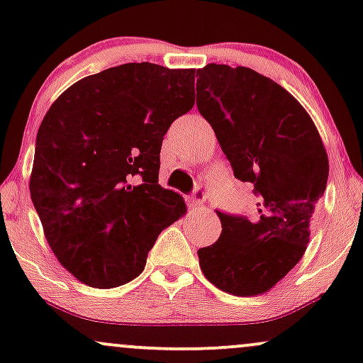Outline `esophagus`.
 <instances>
[{"label": "esophagus", "mask_w": 363, "mask_h": 363, "mask_svg": "<svg viewBox=\"0 0 363 363\" xmlns=\"http://www.w3.org/2000/svg\"><path fill=\"white\" fill-rule=\"evenodd\" d=\"M205 201H206L205 191H203L201 187H196V189L193 191V194L189 196V203L193 205V208H201L203 205H205Z\"/></svg>", "instance_id": "1"}]
</instances>
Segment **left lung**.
<instances>
[{"instance_id":"left-lung-1","label":"left lung","mask_w":363,"mask_h":363,"mask_svg":"<svg viewBox=\"0 0 363 363\" xmlns=\"http://www.w3.org/2000/svg\"><path fill=\"white\" fill-rule=\"evenodd\" d=\"M196 106L234 176L251 182L257 220L220 213L222 234L198 251L205 277L227 294L268 291L301 261L328 184L326 150L311 116L283 86L251 68L196 72Z\"/></svg>"}]
</instances>
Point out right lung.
<instances>
[{
    "label": "right lung",
    "instance_id": "right-lung-1",
    "mask_svg": "<svg viewBox=\"0 0 363 363\" xmlns=\"http://www.w3.org/2000/svg\"><path fill=\"white\" fill-rule=\"evenodd\" d=\"M194 69L128 62L83 78L52 104L35 140L30 196L45 239L77 280H135L184 199L158 186L160 148L194 106Z\"/></svg>",
    "mask_w": 363,
    "mask_h": 363
}]
</instances>
